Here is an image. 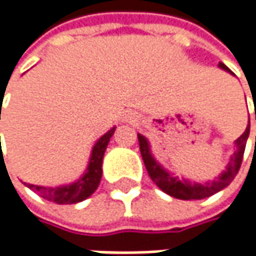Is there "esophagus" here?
<instances>
[{
	"label": "esophagus",
	"instance_id": "esophagus-1",
	"mask_svg": "<svg viewBox=\"0 0 256 256\" xmlns=\"http://www.w3.org/2000/svg\"><path fill=\"white\" fill-rule=\"evenodd\" d=\"M128 120H130V122H134V121H135L136 118H135L134 115H131V116H128Z\"/></svg>",
	"mask_w": 256,
	"mask_h": 256
}]
</instances>
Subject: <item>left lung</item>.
Listing matches in <instances>:
<instances>
[{
    "label": "left lung",
    "mask_w": 256,
    "mask_h": 256,
    "mask_svg": "<svg viewBox=\"0 0 256 256\" xmlns=\"http://www.w3.org/2000/svg\"><path fill=\"white\" fill-rule=\"evenodd\" d=\"M220 68L228 71L230 74H234L231 70L225 64L220 62ZM250 136V124L245 130V132L242 134L241 136L235 141L236 144V151L234 152L231 156V161L226 166V171H224L220 175V178L214 180L212 182H206V184H198V182H190L186 180H178L175 176H172L168 171H165L160 164L154 160L151 150H150V144L146 141V138L142 136L141 134H138V141H140V151L142 155L144 164L145 168L148 171V175L151 176L156 186L160 190H162L165 194L171 195L174 198L178 200H204L208 198L214 194L220 192L224 190L225 186H228L232 182V180L236 176V174L240 171L242 164V158H244V152H245V145H246V140Z\"/></svg>",
    "instance_id": "8db88e82"
}]
</instances>
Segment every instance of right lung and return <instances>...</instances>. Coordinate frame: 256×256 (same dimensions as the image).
Wrapping results in <instances>:
<instances>
[{
	"instance_id": "1",
	"label": "right lung",
	"mask_w": 256,
	"mask_h": 256,
	"mask_svg": "<svg viewBox=\"0 0 256 256\" xmlns=\"http://www.w3.org/2000/svg\"><path fill=\"white\" fill-rule=\"evenodd\" d=\"M0 120H1V110H0ZM115 132V126L112 130H110L108 132L102 135L96 144L94 145L92 154L90 158L88 168L85 171L84 176L80 178L78 181L71 184V185H64V186H55V188H45L40 185H31L26 184V186L30 190L36 192L38 195H41L42 198L52 201L55 204L64 205V204H76L90 198L92 195L95 190L98 188L101 176H102V160L106 145L110 142L111 136Z\"/></svg>"
}]
</instances>
